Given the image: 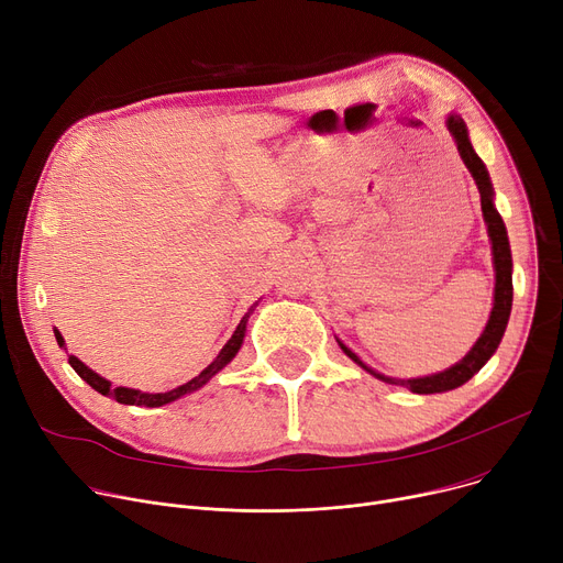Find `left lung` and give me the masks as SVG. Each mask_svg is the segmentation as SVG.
<instances>
[{
  "instance_id": "1",
  "label": "left lung",
  "mask_w": 563,
  "mask_h": 563,
  "mask_svg": "<svg viewBox=\"0 0 563 563\" xmlns=\"http://www.w3.org/2000/svg\"><path fill=\"white\" fill-rule=\"evenodd\" d=\"M448 129L450 134L454 136L456 150L464 158L466 168L471 170L477 188H479V200H482V213L488 227V236H490V245H493V263H495V302H493V311L490 318L486 322V329L482 332V336L477 339V343L473 345V350L461 358L456 366L439 373V375H429V377H418V379H395V377H384L379 373H375L373 368L363 366V361L347 350L341 341V350L354 361L363 371H368L371 375H375L377 379L386 382V384H398V386H407L413 393H443V390H452L461 384H466L475 373H479V368L484 363L493 356V352L498 350L505 329L509 322V313H511V300H514V284H511V250H509V239H507V229L505 222L500 218V213L495 211L493 207V186L486 173V165L482 163V158L475 154L471 141H468V129L466 122L461 120L459 115H450L448 118Z\"/></svg>"
}]
</instances>
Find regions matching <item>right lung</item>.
<instances>
[{
    "mask_svg": "<svg viewBox=\"0 0 563 563\" xmlns=\"http://www.w3.org/2000/svg\"><path fill=\"white\" fill-rule=\"evenodd\" d=\"M245 322H247V316L239 322L234 336H231V339L227 341V345L220 350V354L216 356V361L211 363V366H207L200 375L192 377L190 382H186V384H181V386H177V388H173V390H168V393H141V390H136V388H124V386H115V388H113L109 379L99 377L95 371H90L88 366H84V363H81L77 356L70 354L68 361H70V366L75 368V373H77L86 384H90L97 393L111 395V398H113L115 402H120V405L163 407V405L179 400L181 395H188V393H192V390H197V388H202L218 371H222V368L227 366V363L236 356V352H239V347H241V343H243V336H245ZM54 336H56V343L63 347L65 341H63V336L56 332V329H54Z\"/></svg>",
    "mask_w": 563,
    "mask_h": 563,
    "instance_id": "obj_1",
    "label": "right lung"
}]
</instances>
